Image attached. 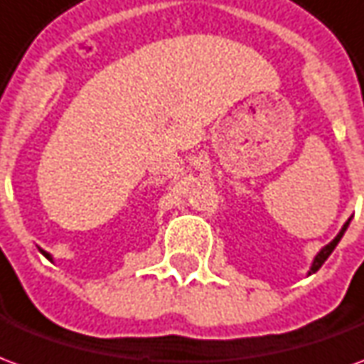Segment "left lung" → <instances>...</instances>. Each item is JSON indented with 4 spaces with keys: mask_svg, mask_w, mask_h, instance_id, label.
Here are the masks:
<instances>
[{
    "mask_svg": "<svg viewBox=\"0 0 364 364\" xmlns=\"http://www.w3.org/2000/svg\"><path fill=\"white\" fill-rule=\"evenodd\" d=\"M347 226H349V222H345V226H343V228H341V232L337 234L336 240H333V242H329V244L326 245V247H323V250H321V252L318 253V255H316V259H314V265H312V269H310V273H316V271H318V269H320L321 265L326 263V259H328L329 255H331V252L336 250V245L339 244V240H341V236H343V234H345V230H347Z\"/></svg>",
    "mask_w": 364,
    "mask_h": 364,
    "instance_id": "8db88e82",
    "label": "left lung"
}]
</instances>
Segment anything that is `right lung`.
Here are the masks:
<instances>
[{"instance_id":"1","label":"right lung","mask_w":364,"mask_h":364,"mask_svg":"<svg viewBox=\"0 0 364 364\" xmlns=\"http://www.w3.org/2000/svg\"><path fill=\"white\" fill-rule=\"evenodd\" d=\"M43 255H46V257H48V259H50V255H48V253H46V252H43Z\"/></svg>"}]
</instances>
